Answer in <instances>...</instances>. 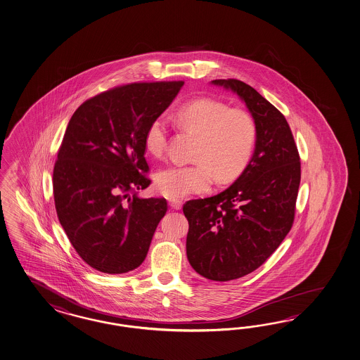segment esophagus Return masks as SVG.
Masks as SVG:
<instances>
[{
    "mask_svg": "<svg viewBox=\"0 0 360 360\" xmlns=\"http://www.w3.org/2000/svg\"><path fill=\"white\" fill-rule=\"evenodd\" d=\"M182 204H184V202H181V200H176V199H170V200H169V205H170L173 210H181V208H182Z\"/></svg>",
    "mask_w": 360,
    "mask_h": 360,
    "instance_id": "34e87169",
    "label": "esophagus"
}]
</instances>
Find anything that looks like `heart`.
Segmentation results:
<instances>
[{
  "label": "heart",
  "mask_w": 360,
  "mask_h": 360,
  "mask_svg": "<svg viewBox=\"0 0 360 360\" xmlns=\"http://www.w3.org/2000/svg\"><path fill=\"white\" fill-rule=\"evenodd\" d=\"M181 127L198 134L193 164L170 165L158 170L155 187L158 193L179 199L208 191L214 181L229 182L237 178L248 164L255 141L256 123L245 109L229 108L225 103L200 97L184 103L176 113ZM167 122L158 115L144 134V148L153 158L167 150Z\"/></svg>",
  "instance_id": "1"
}]
</instances>
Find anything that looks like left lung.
Listing matches in <instances>:
<instances>
[{
    "mask_svg": "<svg viewBox=\"0 0 360 360\" xmlns=\"http://www.w3.org/2000/svg\"><path fill=\"white\" fill-rule=\"evenodd\" d=\"M245 101L256 123L252 158L225 191L188 200L187 259L212 281L254 272L278 248L292 226L300 158L289 123L256 89L238 79L212 80Z\"/></svg>",
    "mask_w": 360,
    "mask_h": 360,
    "instance_id": "1",
    "label": "left lung"
}]
</instances>
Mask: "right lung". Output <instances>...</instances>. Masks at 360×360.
Segmentation results:
<instances>
[{
  "instance_id": "right-lung-1",
  "label": "right lung",
  "mask_w": 360,
  "mask_h": 360,
  "mask_svg": "<svg viewBox=\"0 0 360 360\" xmlns=\"http://www.w3.org/2000/svg\"><path fill=\"white\" fill-rule=\"evenodd\" d=\"M184 82L131 83L88 98L71 117L53 169L62 228L83 262L121 274L146 259L164 198L141 199L150 184L144 134Z\"/></svg>"
}]
</instances>
